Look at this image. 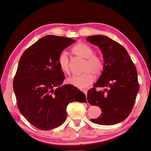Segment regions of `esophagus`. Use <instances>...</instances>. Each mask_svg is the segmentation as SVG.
<instances>
[{
  "label": "esophagus",
  "mask_w": 151,
  "mask_h": 151,
  "mask_svg": "<svg viewBox=\"0 0 151 151\" xmlns=\"http://www.w3.org/2000/svg\"><path fill=\"white\" fill-rule=\"evenodd\" d=\"M82 91H83V93H84L85 94V95H86V96L87 95V93H88V91H87L86 90H83Z\"/></svg>",
  "instance_id": "1"
}]
</instances>
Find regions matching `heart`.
<instances>
[{"label":"heart","instance_id":"obj_1","mask_svg":"<svg viewBox=\"0 0 151 151\" xmlns=\"http://www.w3.org/2000/svg\"><path fill=\"white\" fill-rule=\"evenodd\" d=\"M73 52L83 58H86L83 73L73 75L66 80L67 83L81 90L90 86L94 80V74L99 75L104 69V62L99 55L93 54V49L85 43L76 44L73 48ZM58 64L60 69L65 73L69 72V58L68 53L61 52L58 58Z\"/></svg>","mask_w":151,"mask_h":151}]
</instances>
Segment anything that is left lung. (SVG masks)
I'll return each instance as SVG.
<instances>
[{
  "label": "left lung",
  "instance_id": "8db88e82",
  "mask_svg": "<svg viewBox=\"0 0 151 151\" xmlns=\"http://www.w3.org/2000/svg\"><path fill=\"white\" fill-rule=\"evenodd\" d=\"M101 50L104 69L94 88L88 91V102L101 108L102 113L94 123L113 125L126 119L134 104L139 89L137 73L127 50L110 38L96 35L86 39ZM105 88L98 92L96 88Z\"/></svg>",
  "mask_w": 151,
  "mask_h": 151
}]
</instances>
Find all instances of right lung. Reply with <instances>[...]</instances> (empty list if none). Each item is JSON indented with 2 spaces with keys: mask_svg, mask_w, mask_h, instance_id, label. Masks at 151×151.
I'll list each match as a JSON object with an SVG mask.
<instances>
[{
  "mask_svg": "<svg viewBox=\"0 0 151 151\" xmlns=\"http://www.w3.org/2000/svg\"><path fill=\"white\" fill-rule=\"evenodd\" d=\"M75 42L47 35L26 49L20 58L13 82L17 106L27 121L41 130L62 124L70 103L86 101L77 88L61 86L65 76L58 64V56Z\"/></svg>",
  "mask_w": 151,
  "mask_h": 151,
  "instance_id": "obj_1",
  "label": "right lung"
}]
</instances>
